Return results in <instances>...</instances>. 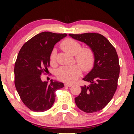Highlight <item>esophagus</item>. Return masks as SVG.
<instances>
[{"label": "esophagus", "mask_w": 134, "mask_h": 134, "mask_svg": "<svg viewBox=\"0 0 134 134\" xmlns=\"http://www.w3.org/2000/svg\"><path fill=\"white\" fill-rule=\"evenodd\" d=\"M72 85H70V84H68V83H65L64 84V86L65 87H71Z\"/></svg>", "instance_id": "esophagus-1"}]
</instances>
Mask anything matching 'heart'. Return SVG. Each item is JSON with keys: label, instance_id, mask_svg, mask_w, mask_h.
<instances>
[{"label": "heart", "instance_id": "1", "mask_svg": "<svg viewBox=\"0 0 134 134\" xmlns=\"http://www.w3.org/2000/svg\"><path fill=\"white\" fill-rule=\"evenodd\" d=\"M60 47L63 50L74 55L76 62L84 71H89L93 69L96 60V55L92 48L85 47L81 48L80 43L71 38L64 40L60 44ZM56 49H53L49 57V62L52 65L56 63ZM80 66L78 65H73L60 67L56 71L57 77L67 83L74 82L81 74Z\"/></svg>", "mask_w": 134, "mask_h": 134}]
</instances>
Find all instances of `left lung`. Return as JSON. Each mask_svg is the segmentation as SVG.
Wrapping results in <instances>:
<instances>
[{"instance_id":"left-lung-1","label":"left lung","mask_w":134,"mask_h":134,"mask_svg":"<svg viewBox=\"0 0 134 134\" xmlns=\"http://www.w3.org/2000/svg\"><path fill=\"white\" fill-rule=\"evenodd\" d=\"M69 35L89 45L95 53L94 67L83 79L90 85L81 86V92L75 97V102L80 110L86 113L97 112L109 103L116 90L120 72L118 55L115 47L100 34Z\"/></svg>"}]
</instances>
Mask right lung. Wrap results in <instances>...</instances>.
Returning <instances> with one entry per match:
<instances>
[{
	"label": "right lung",
	"instance_id": "right-lung-1",
	"mask_svg": "<svg viewBox=\"0 0 134 134\" xmlns=\"http://www.w3.org/2000/svg\"><path fill=\"white\" fill-rule=\"evenodd\" d=\"M67 35L43 32L35 35L22 47L14 68L15 85L22 102L31 110L44 112L55 101V92L64 87L63 83L42 81L49 67V57L57 42Z\"/></svg>",
	"mask_w": 134,
	"mask_h": 134
}]
</instances>
